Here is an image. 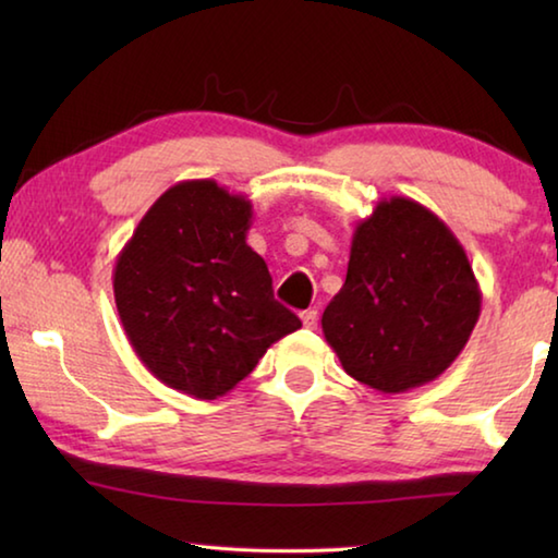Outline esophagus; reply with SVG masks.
Segmentation results:
<instances>
[{
	"label": "esophagus",
	"mask_w": 558,
	"mask_h": 558,
	"mask_svg": "<svg viewBox=\"0 0 558 558\" xmlns=\"http://www.w3.org/2000/svg\"><path fill=\"white\" fill-rule=\"evenodd\" d=\"M300 317H302V325H305L307 329L317 327V310H305Z\"/></svg>",
	"instance_id": "obj_1"
}]
</instances>
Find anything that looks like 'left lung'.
<instances>
[{
    "mask_svg": "<svg viewBox=\"0 0 558 558\" xmlns=\"http://www.w3.org/2000/svg\"><path fill=\"white\" fill-rule=\"evenodd\" d=\"M480 305L468 253L446 221L409 196H389L356 223L323 332L352 379L403 393L456 362Z\"/></svg>",
    "mask_w": 558,
    "mask_h": 558,
    "instance_id": "obj_1",
    "label": "left lung"
}]
</instances>
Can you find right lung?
Masks as SVG:
<instances>
[{
	"label": "right lung",
	"instance_id": "add662e5",
	"mask_svg": "<svg viewBox=\"0 0 558 558\" xmlns=\"http://www.w3.org/2000/svg\"><path fill=\"white\" fill-rule=\"evenodd\" d=\"M251 219L248 196L186 179L149 206L120 251L112 292L122 329L169 389L219 399L302 325L245 243Z\"/></svg>",
	"mask_w": 558,
	"mask_h": 558
}]
</instances>
